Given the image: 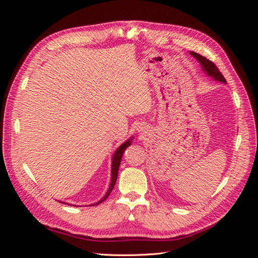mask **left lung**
Returning <instances> with one entry per match:
<instances>
[{
	"label": "left lung",
	"mask_w": 258,
	"mask_h": 258,
	"mask_svg": "<svg viewBox=\"0 0 258 258\" xmlns=\"http://www.w3.org/2000/svg\"><path fill=\"white\" fill-rule=\"evenodd\" d=\"M190 54L194 57L196 58L199 62L200 64L202 66V69H204V71L211 77H213V79L215 81H218V82H222V83H226V80L224 79V76L222 75V73L220 72V70H218L216 68V66L213 63L212 61H210L209 59H207L206 57L201 56V54L197 53V52H194V51H190Z\"/></svg>",
	"instance_id": "obj_1"
}]
</instances>
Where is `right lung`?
<instances>
[{"mask_svg":"<svg viewBox=\"0 0 258 258\" xmlns=\"http://www.w3.org/2000/svg\"><path fill=\"white\" fill-rule=\"evenodd\" d=\"M131 140L132 139H129L127 140L126 142L122 143L118 148H117L116 152L114 153L113 155V158H112V177H111V184H110V187H108V189L106 191V194L104 195V197L101 199L100 201L96 202V204H93L91 206H97V205H100L101 202H103L108 196H110L111 191L113 190L114 186H115V183H116V179H117V175H118V169H119V165H120V160H121V157H122V154L124 152V150L128 146L131 145ZM61 202V201H60ZM62 204H64V202H62Z\"/></svg>","mask_w":258,"mask_h":258,"instance_id":"obj_1","label":"right lung"}]
</instances>
